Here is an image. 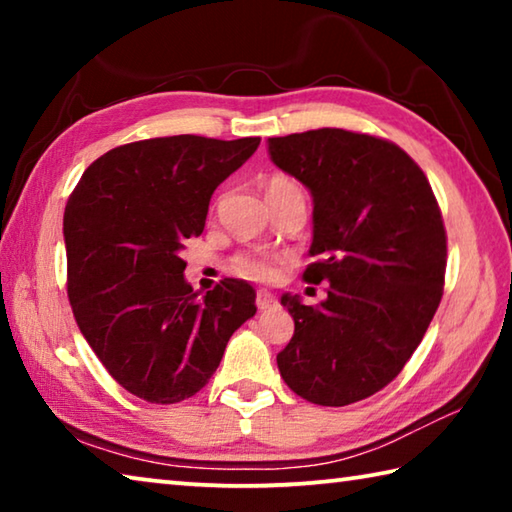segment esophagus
Returning a JSON list of instances; mask_svg holds the SVG:
<instances>
[{
  "mask_svg": "<svg viewBox=\"0 0 512 512\" xmlns=\"http://www.w3.org/2000/svg\"><path fill=\"white\" fill-rule=\"evenodd\" d=\"M255 305H257V309H259V311L271 309V307H275V305H277V298L273 296L271 291L259 289V291H257V296H255Z\"/></svg>",
  "mask_w": 512,
  "mask_h": 512,
  "instance_id": "1",
  "label": "esophagus"
}]
</instances>
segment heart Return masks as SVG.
<instances>
[{"label": "heart", "instance_id": "b5f03b06", "mask_svg": "<svg viewBox=\"0 0 512 512\" xmlns=\"http://www.w3.org/2000/svg\"><path fill=\"white\" fill-rule=\"evenodd\" d=\"M266 196L268 203L282 201V198H302V189L296 180L289 176H271L266 180ZM282 264H287V257L271 253V250H244V253H237L232 257L230 268L239 277H246V280L253 282H273L277 273H280Z\"/></svg>", "mask_w": 512, "mask_h": 512}]
</instances>
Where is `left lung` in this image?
Listing matches in <instances>:
<instances>
[{
	"mask_svg": "<svg viewBox=\"0 0 512 512\" xmlns=\"http://www.w3.org/2000/svg\"><path fill=\"white\" fill-rule=\"evenodd\" d=\"M271 160L314 196L305 282L327 300L282 296L293 336L277 354L302 400L345 406L400 375L443 298L447 232L424 171L384 137L318 128L268 140Z\"/></svg>",
	"mask_w": 512,
	"mask_h": 512,
	"instance_id": "1",
	"label": "left lung"
}]
</instances>
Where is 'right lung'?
Here are the masks:
<instances>
[{"label": "right lung", "instance_id": "1", "mask_svg": "<svg viewBox=\"0 0 512 512\" xmlns=\"http://www.w3.org/2000/svg\"><path fill=\"white\" fill-rule=\"evenodd\" d=\"M259 137H153L94 160L65 205L67 296L81 334L112 379L140 400L176 404L219 368L255 289L223 277L203 298L180 248L205 228L214 189Z\"/></svg>", "mask_w": 512, "mask_h": 512}]
</instances>
